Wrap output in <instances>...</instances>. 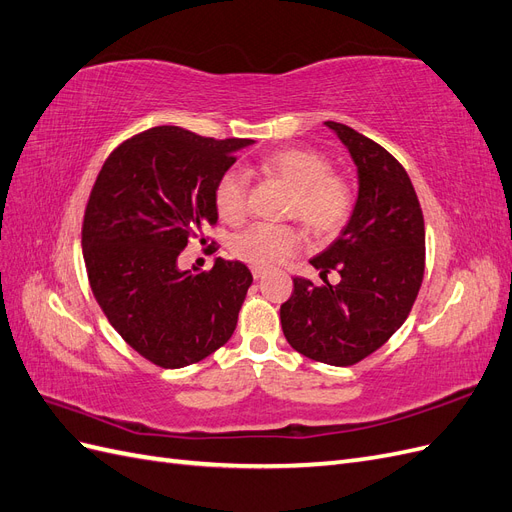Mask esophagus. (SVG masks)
Listing matches in <instances>:
<instances>
[{
  "label": "esophagus",
  "mask_w": 512,
  "mask_h": 512,
  "mask_svg": "<svg viewBox=\"0 0 512 512\" xmlns=\"http://www.w3.org/2000/svg\"><path fill=\"white\" fill-rule=\"evenodd\" d=\"M252 275H254V280H260V277L265 275V269H260V267H252Z\"/></svg>",
  "instance_id": "obj_1"
}]
</instances>
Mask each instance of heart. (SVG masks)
Masks as SVG:
<instances>
[{"label":"heart","instance_id":"b5f03b06","mask_svg":"<svg viewBox=\"0 0 512 512\" xmlns=\"http://www.w3.org/2000/svg\"><path fill=\"white\" fill-rule=\"evenodd\" d=\"M258 168L292 185L290 213L314 232L316 237H335L354 213L356 196L352 183L333 173L327 156L314 149L288 147L267 153ZM213 205L224 222L237 224L247 207V175L239 168H228L215 181ZM305 235L294 224L258 222L232 237L230 250L254 267H271L297 254Z\"/></svg>","mask_w":512,"mask_h":512}]
</instances>
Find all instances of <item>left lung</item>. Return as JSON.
Masks as SVG:
<instances>
[{
    "instance_id": "1",
    "label": "left lung",
    "mask_w": 512,
    "mask_h": 512,
    "mask_svg": "<svg viewBox=\"0 0 512 512\" xmlns=\"http://www.w3.org/2000/svg\"><path fill=\"white\" fill-rule=\"evenodd\" d=\"M359 168V198L348 226L312 258L322 282L294 277L280 318L288 344L307 359L348 367L389 342L404 324L425 275V220L414 185L389 151L327 121ZM343 280L333 287L326 273Z\"/></svg>"
}]
</instances>
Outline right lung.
<instances>
[{
    "label": "right lung",
    "instance_id": "obj_1",
    "mask_svg": "<svg viewBox=\"0 0 512 512\" xmlns=\"http://www.w3.org/2000/svg\"><path fill=\"white\" fill-rule=\"evenodd\" d=\"M250 143L158 126L113 149L91 188L81 235L91 292L153 365L198 363L235 333L250 269L218 258L209 271H181L179 254L218 224L215 181Z\"/></svg>",
    "mask_w": 512,
    "mask_h": 512
}]
</instances>
